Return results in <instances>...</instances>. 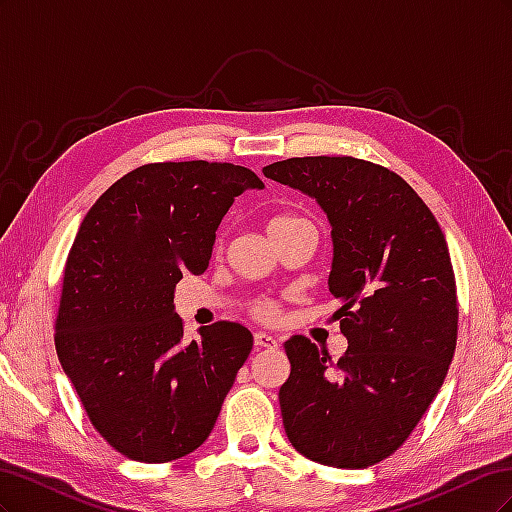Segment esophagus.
Returning a JSON list of instances; mask_svg holds the SVG:
<instances>
[{"label": "esophagus", "mask_w": 512, "mask_h": 512, "mask_svg": "<svg viewBox=\"0 0 512 512\" xmlns=\"http://www.w3.org/2000/svg\"><path fill=\"white\" fill-rule=\"evenodd\" d=\"M254 344H256V348H262V350H275L277 346V339L273 337V335H269V333H262V331H258L256 335H254Z\"/></svg>", "instance_id": "obj_1"}]
</instances>
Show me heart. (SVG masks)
Masks as SVG:
<instances>
[{
  "mask_svg": "<svg viewBox=\"0 0 512 512\" xmlns=\"http://www.w3.org/2000/svg\"><path fill=\"white\" fill-rule=\"evenodd\" d=\"M299 222H305V220L297 218V215H286V213H284V215H275V218L269 220L267 230H269V235H273V232L284 230V228H288V226H292V224H299ZM254 312H256L258 316H262V318H273L277 309H275L271 303H258V305L254 307Z\"/></svg>",
  "mask_w": 512,
  "mask_h": 512,
  "instance_id": "heart-1",
  "label": "heart"
}]
</instances>
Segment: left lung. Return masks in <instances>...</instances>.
<instances>
[{
	"label": "left lung",
	"mask_w": 512,
	"mask_h": 512,
	"mask_svg": "<svg viewBox=\"0 0 512 512\" xmlns=\"http://www.w3.org/2000/svg\"><path fill=\"white\" fill-rule=\"evenodd\" d=\"M265 177L316 198L333 237L329 290L348 339L333 365L303 335L284 344L286 436L322 466L367 468L408 440L457 346V286L442 228L393 170L350 156L290 158Z\"/></svg>",
	"instance_id": "1"
}]
</instances>
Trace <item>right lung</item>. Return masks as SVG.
<instances>
[{"instance_id":"1","label":"right lung","mask_w":512,"mask_h":512,"mask_svg":"<svg viewBox=\"0 0 512 512\" xmlns=\"http://www.w3.org/2000/svg\"><path fill=\"white\" fill-rule=\"evenodd\" d=\"M262 188L228 162L145 164L115 181L76 232L55 348L91 425L128 459L190 455L218 421L254 337L220 320L183 339L175 286L205 273L230 205Z\"/></svg>"}]
</instances>
